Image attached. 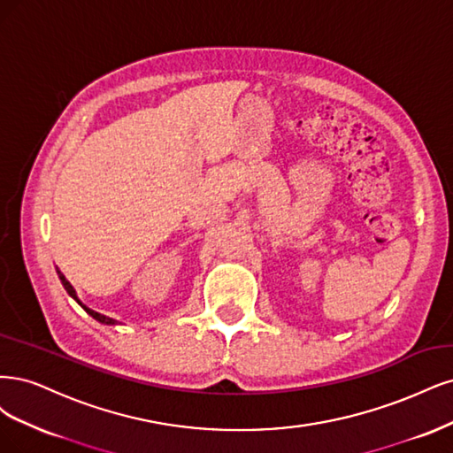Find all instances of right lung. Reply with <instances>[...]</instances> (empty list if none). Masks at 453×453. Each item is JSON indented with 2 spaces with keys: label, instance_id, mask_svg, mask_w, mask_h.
<instances>
[{
  "label": "right lung",
  "instance_id": "add662e5",
  "mask_svg": "<svg viewBox=\"0 0 453 453\" xmlns=\"http://www.w3.org/2000/svg\"><path fill=\"white\" fill-rule=\"evenodd\" d=\"M58 276H60V280H62V284H64V288H65V291H67V294L73 297V299H75L81 306H82V309L86 311V312H88L94 319H97V322H101V324H105V326H116V319H112V318H109V316H104V314H99V312H96V311H92V309H88V306H86V304H82V301L77 297V291H75V288H73L71 284H69V280L65 279V276L62 274V271H58Z\"/></svg>",
  "mask_w": 453,
  "mask_h": 453
}]
</instances>
